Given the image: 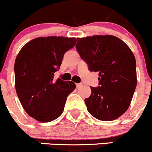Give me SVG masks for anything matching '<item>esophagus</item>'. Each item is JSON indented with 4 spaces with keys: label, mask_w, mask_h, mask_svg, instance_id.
<instances>
[{
    "label": "esophagus",
    "mask_w": 152,
    "mask_h": 152,
    "mask_svg": "<svg viewBox=\"0 0 152 152\" xmlns=\"http://www.w3.org/2000/svg\"><path fill=\"white\" fill-rule=\"evenodd\" d=\"M83 86L82 83H76V87H77V88H78L81 87V86Z\"/></svg>",
    "instance_id": "esophagus-1"
}]
</instances>
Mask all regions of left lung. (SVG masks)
<instances>
[{
  "instance_id": "left-lung-1",
  "label": "left lung",
  "mask_w": 152,
  "mask_h": 152,
  "mask_svg": "<svg viewBox=\"0 0 152 152\" xmlns=\"http://www.w3.org/2000/svg\"><path fill=\"white\" fill-rule=\"evenodd\" d=\"M76 48L91 72H99V86L85 99L91 115L112 121L128 110L136 88V62L126 43L113 35L77 38Z\"/></svg>"
}]
</instances>
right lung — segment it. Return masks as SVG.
I'll return each instance as SVG.
<instances>
[{
    "label": "right lung",
    "mask_w": 152,
    "mask_h": 152,
    "mask_svg": "<svg viewBox=\"0 0 152 152\" xmlns=\"http://www.w3.org/2000/svg\"><path fill=\"white\" fill-rule=\"evenodd\" d=\"M75 37H40L30 40L14 64L16 91L25 112L39 122L53 121L62 114L66 98L75 89L72 81L54 80L64 53Z\"/></svg>",
    "instance_id": "right-lung-1"
}]
</instances>
